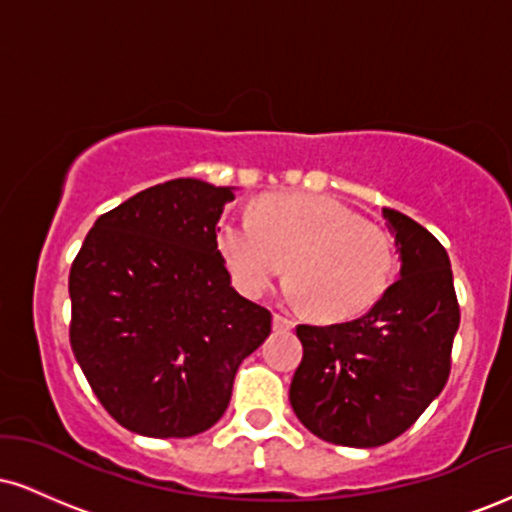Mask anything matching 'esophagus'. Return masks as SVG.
Here are the masks:
<instances>
[{"label":"esophagus","instance_id":"34e87169","mask_svg":"<svg viewBox=\"0 0 512 512\" xmlns=\"http://www.w3.org/2000/svg\"><path fill=\"white\" fill-rule=\"evenodd\" d=\"M274 330L276 332H289V330H293V320H291V317L281 315V313H274Z\"/></svg>","mask_w":512,"mask_h":512}]
</instances>
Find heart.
<instances>
[{
	"label": "heart",
	"mask_w": 512,
	"mask_h": 512,
	"mask_svg": "<svg viewBox=\"0 0 512 512\" xmlns=\"http://www.w3.org/2000/svg\"><path fill=\"white\" fill-rule=\"evenodd\" d=\"M216 248L233 284L262 296L289 262L286 296L322 320H349L380 301L395 255L380 228L332 197L276 195L219 223Z\"/></svg>",
	"instance_id": "obj_1"
}]
</instances>
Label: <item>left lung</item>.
<instances>
[{
	"label": "left lung",
	"mask_w": 512,
	"mask_h": 512,
	"mask_svg": "<svg viewBox=\"0 0 512 512\" xmlns=\"http://www.w3.org/2000/svg\"><path fill=\"white\" fill-rule=\"evenodd\" d=\"M395 236L399 279L358 320L298 325L303 361L289 399L317 438L378 448L402 436L443 392L457 327L450 257L421 223L383 209Z\"/></svg>",
	"instance_id": "8db88e82"
}]
</instances>
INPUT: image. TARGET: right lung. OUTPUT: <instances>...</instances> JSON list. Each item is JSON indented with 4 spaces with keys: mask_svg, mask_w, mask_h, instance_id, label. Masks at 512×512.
<instances>
[{
    "mask_svg": "<svg viewBox=\"0 0 512 512\" xmlns=\"http://www.w3.org/2000/svg\"><path fill=\"white\" fill-rule=\"evenodd\" d=\"M233 190L178 178L137 192L93 223L72 264V351L108 414L139 436L214 426L238 366L272 332L216 248Z\"/></svg>",
    "mask_w": 512,
    "mask_h": 512,
    "instance_id": "right-lung-1",
    "label": "right lung"
}]
</instances>
